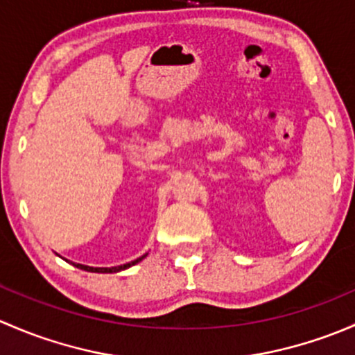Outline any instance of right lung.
Returning a JSON list of instances; mask_svg holds the SVG:
<instances>
[{
	"mask_svg": "<svg viewBox=\"0 0 355 355\" xmlns=\"http://www.w3.org/2000/svg\"><path fill=\"white\" fill-rule=\"evenodd\" d=\"M145 257H147V254H144V257L133 259V261H130V263H124V265L111 266V268H105V266H102V268H98V266H87V265H82V263H71V265L76 266V268L85 270V272H92V273H118V272H121V270H126V268H130V266L140 263ZM67 261H68V259H67Z\"/></svg>",
	"mask_w": 355,
	"mask_h": 355,
	"instance_id": "obj_1",
	"label": "right lung"
}]
</instances>
